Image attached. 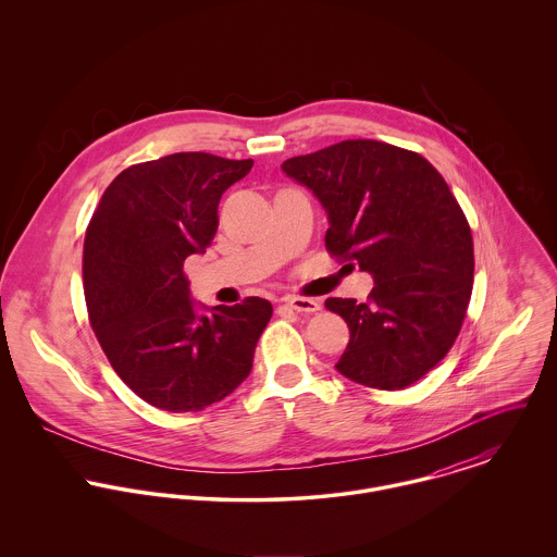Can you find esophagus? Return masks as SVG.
<instances>
[{
  "instance_id": "1",
  "label": "esophagus",
  "mask_w": 557,
  "mask_h": 557,
  "mask_svg": "<svg viewBox=\"0 0 557 557\" xmlns=\"http://www.w3.org/2000/svg\"><path fill=\"white\" fill-rule=\"evenodd\" d=\"M285 307H289V309H294L296 313H315L319 311V302L318 300H313V298H300V296H287L285 300Z\"/></svg>"
}]
</instances>
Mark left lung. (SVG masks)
I'll list each match as a JSON object with an SVG mask.
<instances>
[{"label":"left lung","mask_w":557,"mask_h":557,"mask_svg":"<svg viewBox=\"0 0 557 557\" xmlns=\"http://www.w3.org/2000/svg\"><path fill=\"white\" fill-rule=\"evenodd\" d=\"M281 169L325 210V248L375 283L369 302L325 300L349 327L336 371L380 391L418 382L453 347L472 296V232L448 184L420 154L373 139Z\"/></svg>","instance_id":"8db88e82"}]
</instances>
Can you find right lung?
<instances>
[{"mask_svg": "<svg viewBox=\"0 0 557 557\" xmlns=\"http://www.w3.org/2000/svg\"><path fill=\"white\" fill-rule=\"evenodd\" d=\"M250 166L206 152L128 166L89 221L83 285L94 334L122 382L164 411H199L232 395L272 318L263 298L195 302L182 272L214 239L219 201Z\"/></svg>", "mask_w": 557, "mask_h": 557, "instance_id": "1", "label": "right lung"}]
</instances>
